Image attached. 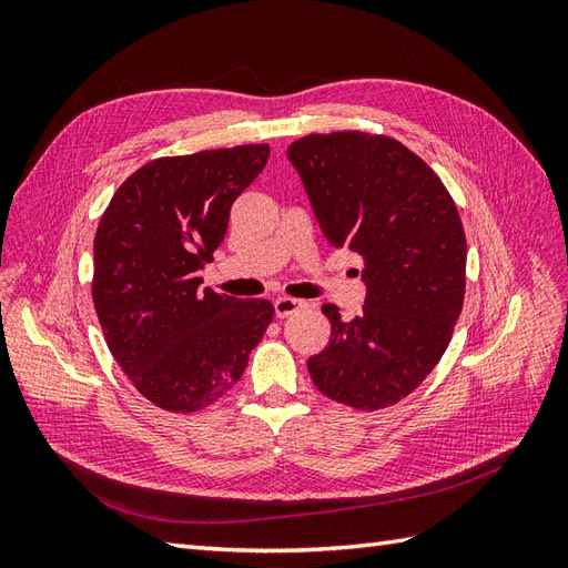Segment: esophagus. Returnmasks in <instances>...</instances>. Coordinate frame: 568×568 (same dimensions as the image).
I'll use <instances>...</instances> for the list:
<instances>
[{
    "instance_id": "34e87169",
    "label": "esophagus",
    "mask_w": 568,
    "mask_h": 568,
    "mask_svg": "<svg viewBox=\"0 0 568 568\" xmlns=\"http://www.w3.org/2000/svg\"><path fill=\"white\" fill-rule=\"evenodd\" d=\"M303 307H305V303H303V301H296V298H288V296L274 298V313H277L280 320H284V317H288V315H294V313L303 311Z\"/></svg>"
}]
</instances>
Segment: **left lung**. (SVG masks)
I'll use <instances>...</instances> for the list:
<instances>
[{
	"mask_svg": "<svg viewBox=\"0 0 568 568\" xmlns=\"http://www.w3.org/2000/svg\"><path fill=\"white\" fill-rule=\"evenodd\" d=\"M334 248L363 255V313L341 320L307 359L336 403L382 409L415 390L445 353L462 313L467 239L457 205L417 153L384 134H307L286 149Z\"/></svg>",
	"mask_w": 568,
	"mask_h": 568,
	"instance_id": "8db88e82",
	"label": "left lung"
}]
</instances>
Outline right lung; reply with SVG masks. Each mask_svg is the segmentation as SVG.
I'll return each instance as SVG.
<instances>
[{"label":"right lung","mask_w":568,"mask_h":568,"mask_svg":"<svg viewBox=\"0 0 568 568\" xmlns=\"http://www.w3.org/2000/svg\"><path fill=\"white\" fill-rule=\"evenodd\" d=\"M267 156V144H246L151 161L120 184L101 215L97 317L120 369L161 409L196 412L222 398L272 322L270 301L199 288L232 203Z\"/></svg>","instance_id":"obj_1"}]
</instances>
